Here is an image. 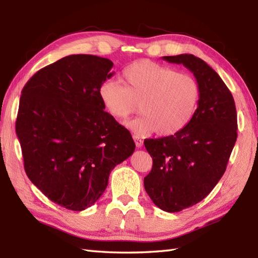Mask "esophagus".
Returning <instances> with one entry per match:
<instances>
[{"instance_id": "34e87169", "label": "esophagus", "mask_w": 258, "mask_h": 258, "mask_svg": "<svg viewBox=\"0 0 258 258\" xmlns=\"http://www.w3.org/2000/svg\"><path fill=\"white\" fill-rule=\"evenodd\" d=\"M133 139H134L136 146H138L139 149L143 146V140H142V138H140V135H133Z\"/></svg>"}]
</instances>
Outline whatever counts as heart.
<instances>
[{
	"label": "heart",
	"mask_w": 258,
	"mask_h": 258,
	"mask_svg": "<svg viewBox=\"0 0 258 258\" xmlns=\"http://www.w3.org/2000/svg\"><path fill=\"white\" fill-rule=\"evenodd\" d=\"M105 111L118 120L134 113L140 103L142 114L126 123L138 134L168 136L179 132L193 117L200 100V86L193 76L149 59L127 65L122 83L105 81L98 89Z\"/></svg>",
	"instance_id": "1"
}]
</instances>
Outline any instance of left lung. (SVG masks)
Listing matches in <instances>:
<instances>
[{"instance_id": "obj_1", "label": "left lung", "mask_w": 258, "mask_h": 258, "mask_svg": "<svg viewBox=\"0 0 258 258\" xmlns=\"http://www.w3.org/2000/svg\"><path fill=\"white\" fill-rule=\"evenodd\" d=\"M194 74L200 100L189 123L174 135L144 141L153 160L144 187L161 210L174 213L204 200L225 173L237 139L231 91L215 71L193 54L163 56Z\"/></svg>"}]
</instances>
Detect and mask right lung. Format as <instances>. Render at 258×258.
<instances>
[{
	"label": "right lung",
	"instance_id": "obj_1",
	"mask_svg": "<svg viewBox=\"0 0 258 258\" xmlns=\"http://www.w3.org/2000/svg\"><path fill=\"white\" fill-rule=\"evenodd\" d=\"M112 68L108 58L74 54L37 71L22 90L15 128L25 173L71 211L94 204L112 169L135 150L132 135L98 97Z\"/></svg>",
	"mask_w": 258,
	"mask_h": 258
}]
</instances>
